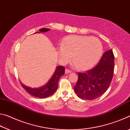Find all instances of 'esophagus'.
<instances>
[{
    "label": "esophagus",
    "mask_w": 130,
    "mask_h": 130,
    "mask_svg": "<svg viewBox=\"0 0 130 130\" xmlns=\"http://www.w3.org/2000/svg\"><path fill=\"white\" fill-rule=\"evenodd\" d=\"M70 73H71V70H70L68 69H65V74H69Z\"/></svg>",
    "instance_id": "34e87169"
}]
</instances>
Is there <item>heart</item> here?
Returning <instances> with one entry per match:
<instances>
[{
  "label": "heart",
  "mask_w": 130,
  "mask_h": 130,
  "mask_svg": "<svg viewBox=\"0 0 130 130\" xmlns=\"http://www.w3.org/2000/svg\"><path fill=\"white\" fill-rule=\"evenodd\" d=\"M58 53L64 62H68L72 55V61L77 67L81 70H87L99 61L103 54V46L95 37L72 35L63 38Z\"/></svg>",
  "instance_id": "heart-1"
}]
</instances>
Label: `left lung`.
Instances as JSON below:
<instances>
[{"label": "left lung", "mask_w": 130, "mask_h": 130, "mask_svg": "<svg viewBox=\"0 0 130 130\" xmlns=\"http://www.w3.org/2000/svg\"><path fill=\"white\" fill-rule=\"evenodd\" d=\"M114 58L112 50L110 49L104 53L96 67L84 73H78V79L74 90L78 98L94 100L107 91L113 77Z\"/></svg>", "instance_id": "1"}]
</instances>
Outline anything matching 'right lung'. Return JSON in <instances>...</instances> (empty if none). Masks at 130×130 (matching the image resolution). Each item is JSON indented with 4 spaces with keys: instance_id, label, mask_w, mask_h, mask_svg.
<instances>
[{
    "instance_id": "obj_1",
    "label": "right lung",
    "mask_w": 130,
    "mask_h": 130,
    "mask_svg": "<svg viewBox=\"0 0 130 130\" xmlns=\"http://www.w3.org/2000/svg\"><path fill=\"white\" fill-rule=\"evenodd\" d=\"M50 28H42L39 29V32H37V33L39 32H45L49 31ZM36 32V33H37ZM64 67L62 66H58L56 67L53 74L51 78L47 81L46 84L38 88H31L27 87L22 83L21 81V84L24 89L27 91L28 93L31 94L35 97L38 98H46L53 94L58 89V82L60 80V77L64 75L65 73Z\"/></svg>"
}]
</instances>
